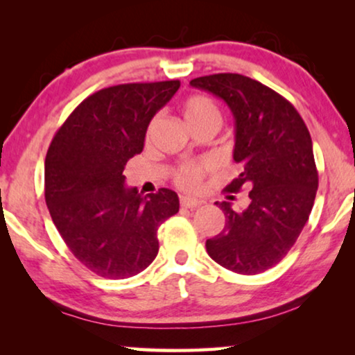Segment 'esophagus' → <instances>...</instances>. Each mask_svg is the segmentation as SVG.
I'll return each mask as SVG.
<instances>
[{"mask_svg":"<svg viewBox=\"0 0 355 355\" xmlns=\"http://www.w3.org/2000/svg\"><path fill=\"white\" fill-rule=\"evenodd\" d=\"M202 202L197 200V198H189V197H181V207L189 208V210H193V208L200 207Z\"/></svg>","mask_w":355,"mask_h":355,"instance_id":"esophagus-1","label":"esophagus"}]
</instances>
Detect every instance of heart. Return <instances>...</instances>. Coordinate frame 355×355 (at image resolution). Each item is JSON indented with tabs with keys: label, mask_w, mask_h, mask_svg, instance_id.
I'll list each match as a JSON object with an SVG mask.
<instances>
[{
	"label": "heart",
	"mask_w": 355,
	"mask_h": 355,
	"mask_svg": "<svg viewBox=\"0 0 355 355\" xmlns=\"http://www.w3.org/2000/svg\"><path fill=\"white\" fill-rule=\"evenodd\" d=\"M184 119L189 124V128L202 124V123H221V111L218 108V105L211 98H208L205 95H192L186 100V103L182 106ZM159 124V116L150 121L147 128V139L153 135ZM210 163L207 162H191L184 163L176 169L174 173V182L178 187H181L182 191H197L202 186L203 178L210 171Z\"/></svg>",
	"instance_id": "1"
}]
</instances>
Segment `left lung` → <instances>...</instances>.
<instances>
[{"instance_id":"left-lung-1","label":"left lung","mask_w":355,"mask_h":355,"mask_svg":"<svg viewBox=\"0 0 355 355\" xmlns=\"http://www.w3.org/2000/svg\"><path fill=\"white\" fill-rule=\"evenodd\" d=\"M191 85L211 92L231 108L241 174L226 192L250 189L244 210L216 202L226 225L207 241V252L234 273H263L284 259L312 211L318 171L310 132L291 101L250 77L225 72L197 77Z\"/></svg>"}]
</instances>
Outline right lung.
I'll list each match as a JSON object with an SVG mask.
<instances>
[{
    "instance_id": "1",
    "label": "right lung",
    "mask_w": 355,
    "mask_h": 355,
    "mask_svg": "<svg viewBox=\"0 0 355 355\" xmlns=\"http://www.w3.org/2000/svg\"><path fill=\"white\" fill-rule=\"evenodd\" d=\"M181 82L101 89L72 111L48 147L45 200L62 241L95 275L124 279L158 254L157 231L179 211L178 193L144 197L124 186V166L142 152L150 121Z\"/></svg>"
}]
</instances>
